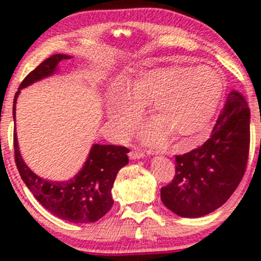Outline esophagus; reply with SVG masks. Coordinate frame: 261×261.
Segmentation results:
<instances>
[{
	"instance_id": "1",
	"label": "esophagus",
	"mask_w": 261,
	"mask_h": 261,
	"mask_svg": "<svg viewBox=\"0 0 261 261\" xmlns=\"http://www.w3.org/2000/svg\"><path fill=\"white\" fill-rule=\"evenodd\" d=\"M145 156V153L142 151H138V149H134V151L129 152V158L130 159H141Z\"/></svg>"
}]
</instances>
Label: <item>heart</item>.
Masks as SVG:
<instances>
[{
  "label": "heart",
  "mask_w": 261,
  "mask_h": 261,
  "mask_svg": "<svg viewBox=\"0 0 261 261\" xmlns=\"http://www.w3.org/2000/svg\"><path fill=\"white\" fill-rule=\"evenodd\" d=\"M112 98L108 116L121 134L137 123L138 107L148 106L154 126L146 140L158 144L164 134L172 141L191 139L203 130L215 114L223 94V81L212 67H169L138 73Z\"/></svg>",
  "instance_id": "obj_1"
}]
</instances>
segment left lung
I'll use <instances>...</instances> for the list:
<instances>
[{
	"label": "left lung",
	"mask_w": 261,
	"mask_h": 261,
	"mask_svg": "<svg viewBox=\"0 0 261 261\" xmlns=\"http://www.w3.org/2000/svg\"><path fill=\"white\" fill-rule=\"evenodd\" d=\"M249 139L248 105L240 92L231 90L208 140L174 158L176 174L160 190L164 205L191 219L224 204L245 174Z\"/></svg>",
	"instance_id": "obj_1"
}]
</instances>
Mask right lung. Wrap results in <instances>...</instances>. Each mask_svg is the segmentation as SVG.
<instances>
[{
	"label": "right lung",
	"instance_id": "1",
	"mask_svg": "<svg viewBox=\"0 0 261 261\" xmlns=\"http://www.w3.org/2000/svg\"><path fill=\"white\" fill-rule=\"evenodd\" d=\"M70 56L53 55L26 76L16 91L13 105L15 120V103L20 89L49 76L57 65ZM124 146H92L85 165L76 177L67 181H49L32 172L20 154L16 133H14V156L19 173L34 197L49 213L59 219L74 223L95 222L106 215L114 204L112 188L121 167L128 164Z\"/></svg>",
	"mask_w": 261,
	"mask_h": 261
}]
</instances>
